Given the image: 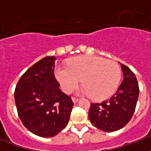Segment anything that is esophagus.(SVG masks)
Returning a JSON list of instances; mask_svg holds the SVG:
<instances>
[{"label":"esophagus","mask_w":151,"mask_h":151,"mask_svg":"<svg viewBox=\"0 0 151 151\" xmlns=\"http://www.w3.org/2000/svg\"><path fill=\"white\" fill-rule=\"evenodd\" d=\"M72 100H73V103H77V102L79 100V98L76 96H72Z\"/></svg>","instance_id":"34e87169"}]
</instances>
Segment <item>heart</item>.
<instances>
[{
  "label": "heart",
  "mask_w": 151,
  "mask_h": 151,
  "mask_svg": "<svg viewBox=\"0 0 151 151\" xmlns=\"http://www.w3.org/2000/svg\"><path fill=\"white\" fill-rule=\"evenodd\" d=\"M55 75L65 92H71L79 82L84 86L81 91L89 94L95 100L110 97L116 91L122 72L118 64L99 56L80 55L68 62V68L58 66Z\"/></svg>",
  "instance_id": "b5f03b06"
}]
</instances>
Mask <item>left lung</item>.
Here are the masks:
<instances>
[{"label":"left lung","instance_id":"8db88e82","mask_svg":"<svg viewBox=\"0 0 151 151\" xmlns=\"http://www.w3.org/2000/svg\"><path fill=\"white\" fill-rule=\"evenodd\" d=\"M121 65L124 79L117 92L107 100L90 106V122L102 131L114 132L122 129L135 112L139 92L138 81L128 66Z\"/></svg>","mask_w":151,"mask_h":151}]
</instances>
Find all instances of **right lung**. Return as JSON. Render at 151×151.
Masks as SVG:
<instances>
[{"instance_id":"right-lung-1","label":"right lung","mask_w":151,"mask_h":151,"mask_svg":"<svg viewBox=\"0 0 151 151\" xmlns=\"http://www.w3.org/2000/svg\"><path fill=\"white\" fill-rule=\"evenodd\" d=\"M55 57H45L25 72L15 86V102L21 122L32 133L52 137L68 124L73 103L59 89Z\"/></svg>"}]
</instances>
